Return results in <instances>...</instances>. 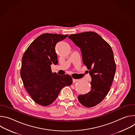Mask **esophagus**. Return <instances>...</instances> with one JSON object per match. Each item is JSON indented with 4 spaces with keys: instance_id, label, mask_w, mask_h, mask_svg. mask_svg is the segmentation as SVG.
Segmentation results:
<instances>
[{
    "instance_id": "esophagus-1",
    "label": "esophagus",
    "mask_w": 135,
    "mask_h": 135,
    "mask_svg": "<svg viewBox=\"0 0 135 135\" xmlns=\"http://www.w3.org/2000/svg\"><path fill=\"white\" fill-rule=\"evenodd\" d=\"M79 80H77V79H73V83H76L77 82H78Z\"/></svg>"
}]
</instances>
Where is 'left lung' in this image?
<instances>
[{
    "mask_svg": "<svg viewBox=\"0 0 135 135\" xmlns=\"http://www.w3.org/2000/svg\"><path fill=\"white\" fill-rule=\"evenodd\" d=\"M80 48L83 64L91 77V90L79 95L80 103L87 107L99 104L110 90L116 71L113 52L110 45L94 32L88 31L69 36Z\"/></svg>",
    "mask_w": 135,
    "mask_h": 135,
    "instance_id": "left-lung-1",
    "label": "left lung"
}]
</instances>
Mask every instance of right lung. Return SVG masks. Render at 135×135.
<instances>
[{"label": "right lung", "mask_w": 135, "mask_h": 135, "mask_svg": "<svg viewBox=\"0 0 135 135\" xmlns=\"http://www.w3.org/2000/svg\"><path fill=\"white\" fill-rule=\"evenodd\" d=\"M68 35L44 33L29 45L22 59L20 71L24 86L35 102L46 106L51 104L61 90L72 84L69 75L52 73L51 65L58 62L55 47Z\"/></svg>", "instance_id": "1"}]
</instances>
